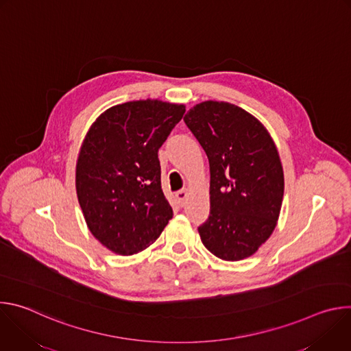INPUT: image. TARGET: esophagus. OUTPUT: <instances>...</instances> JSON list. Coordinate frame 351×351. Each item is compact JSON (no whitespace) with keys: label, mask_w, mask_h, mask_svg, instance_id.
<instances>
[{"label":"esophagus","mask_w":351,"mask_h":351,"mask_svg":"<svg viewBox=\"0 0 351 351\" xmlns=\"http://www.w3.org/2000/svg\"><path fill=\"white\" fill-rule=\"evenodd\" d=\"M187 195H189L187 190H179V191H176V198H178V202H179L180 206H184Z\"/></svg>","instance_id":"34e87169"}]
</instances>
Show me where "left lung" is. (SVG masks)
<instances>
[{"label":"left lung","instance_id":"8db88e82","mask_svg":"<svg viewBox=\"0 0 351 351\" xmlns=\"http://www.w3.org/2000/svg\"><path fill=\"white\" fill-rule=\"evenodd\" d=\"M210 162V215L203 244L225 261L253 256L276 226L285 179L264 125L229 103L197 104L183 118Z\"/></svg>","mask_w":351,"mask_h":351}]
</instances>
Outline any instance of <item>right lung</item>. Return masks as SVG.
<instances>
[{
	"label": "right lung",
	"mask_w": 351,
	"mask_h": 351,
	"mask_svg": "<svg viewBox=\"0 0 351 351\" xmlns=\"http://www.w3.org/2000/svg\"><path fill=\"white\" fill-rule=\"evenodd\" d=\"M184 106L140 99L99 115L82 144L76 191L93 236L121 256L154 243L173 213L161 189L158 149Z\"/></svg>",
	"instance_id": "obj_1"
}]
</instances>
